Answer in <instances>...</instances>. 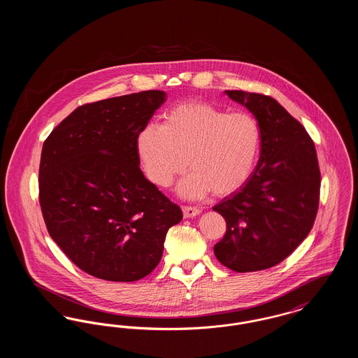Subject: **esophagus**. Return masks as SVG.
<instances>
[{"instance_id": "obj_1", "label": "esophagus", "mask_w": 358, "mask_h": 358, "mask_svg": "<svg viewBox=\"0 0 358 358\" xmlns=\"http://www.w3.org/2000/svg\"><path fill=\"white\" fill-rule=\"evenodd\" d=\"M182 212H184V217L190 219V217H196L200 215V209L196 206H182Z\"/></svg>"}]
</instances>
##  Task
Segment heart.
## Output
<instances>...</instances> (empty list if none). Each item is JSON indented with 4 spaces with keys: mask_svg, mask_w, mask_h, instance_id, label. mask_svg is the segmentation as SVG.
<instances>
[{
    "mask_svg": "<svg viewBox=\"0 0 358 358\" xmlns=\"http://www.w3.org/2000/svg\"><path fill=\"white\" fill-rule=\"evenodd\" d=\"M138 154L148 178L166 187L187 171L178 185L187 199L210 192L224 197L243 187L255 171L262 133L255 118L206 102H187L165 114L162 126L149 124L138 136Z\"/></svg>",
    "mask_w": 358,
    "mask_h": 358,
    "instance_id": "heart-1",
    "label": "heart"
}]
</instances>
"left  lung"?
Wrapping results in <instances>:
<instances>
[{"mask_svg":"<svg viewBox=\"0 0 358 358\" xmlns=\"http://www.w3.org/2000/svg\"><path fill=\"white\" fill-rule=\"evenodd\" d=\"M225 94L254 114L262 146L250 180L213 206L227 222L213 251L225 267L252 273L276 266L306 238L318 210L321 173L313 139L285 107L262 94Z\"/></svg>","mask_w":358,"mask_h":358,"instance_id":"obj_1","label":"left lung"}]
</instances>
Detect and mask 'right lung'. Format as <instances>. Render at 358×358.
Here are the masks:
<instances>
[{
    "label": "right lung",
    "instance_id": "add662e5",
    "mask_svg": "<svg viewBox=\"0 0 358 358\" xmlns=\"http://www.w3.org/2000/svg\"><path fill=\"white\" fill-rule=\"evenodd\" d=\"M164 91L88 103L52 130L41 150L38 200L53 241L80 270L110 282L153 271L178 205L139 169L136 141Z\"/></svg>",
    "mask_w": 358,
    "mask_h": 358
}]
</instances>
